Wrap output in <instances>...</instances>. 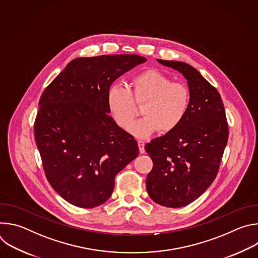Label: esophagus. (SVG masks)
Returning <instances> with one entry per match:
<instances>
[{
    "label": "esophagus",
    "mask_w": 258,
    "mask_h": 258,
    "mask_svg": "<svg viewBox=\"0 0 258 258\" xmlns=\"http://www.w3.org/2000/svg\"><path fill=\"white\" fill-rule=\"evenodd\" d=\"M138 145H139V150H140V153H144L145 152V143L141 140L138 141Z\"/></svg>",
    "instance_id": "34e87169"
}]
</instances>
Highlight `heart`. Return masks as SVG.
<instances>
[{
	"instance_id": "1",
	"label": "heart",
	"mask_w": 258,
	"mask_h": 258,
	"mask_svg": "<svg viewBox=\"0 0 258 258\" xmlns=\"http://www.w3.org/2000/svg\"><path fill=\"white\" fill-rule=\"evenodd\" d=\"M190 102L189 89L180 83L171 82L158 70L149 69L131 80V88L110 87L107 104L116 123L127 130L137 113L136 104H143L144 116L130 132L137 137L154 133L165 135L175 130L185 118Z\"/></svg>"
}]
</instances>
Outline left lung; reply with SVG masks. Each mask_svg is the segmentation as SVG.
I'll return each mask as SVG.
<instances>
[{"label": "left lung", "mask_w": 258, "mask_h": 258, "mask_svg": "<svg viewBox=\"0 0 258 258\" xmlns=\"http://www.w3.org/2000/svg\"><path fill=\"white\" fill-rule=\"evenodd\" d=\"M157 61L182 73L190 92L188 111L179 125L145 146L153 161L147 192L155 203L176 208L195 201L216 177L229 127L219 93L197 69L185 62Z\"/></svg>", "instance_id": "8db88e82"}]
</instances>
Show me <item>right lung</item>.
<instances>
[{
    "label": "right lung",
    "instance_id": "obj_1",
    "mask_svg": "<svg viewBox=\"0 0 258 258\" xmlns=\"http://www.w3.org/2000/svg\"><path fill=\"white\" fill-rule=\"evenodd\" d=\"M146 61L133 54L73 59L43 92L34 139L48 181L70 204L93 208L106 202L115 175L138 156L135 138L109 115L107 93Z\"/></svg>",
    "mask_w": 258,
    "mask_h": 258
}]
</instances>
